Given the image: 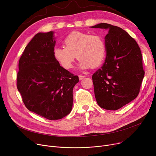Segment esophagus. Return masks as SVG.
I'll list each match as a JSON object with an SVG mask.
<instances>
[{"label":"esophagus","instance_id":"1","mask_svg":"<svg viewBox=\"0 0 156 156\" xmlns=\"http://www.w3.org/2000/svg\"><path fill=\"white\" fill-rule=\"evenodd\" d=\"M86 76H83V75H79V80H82L83 79L84 77H86Z\"/></svg>","mask_w":156,"mask_h":156}]
</instances>
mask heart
<instances>
[{"instance_id": "obj_1", "label": "heart", "mask_w": 156, "mask_h": 156, "mask_svg": "<svg viewBox=\"0 0 156 156\" xmlns=\"http://www.w3.org/2000/svg\"><path fill=\"white\" fill-rule=\"evenodd\" d=\"M65 47H55L54 58L63 69L69 70L76 58L82 69L98 67L104 62L107 53L106 44L102 36L74 31L63 41Z\"/></svg>"}]
</instances>
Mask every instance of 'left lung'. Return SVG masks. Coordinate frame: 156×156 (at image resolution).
Here are the masks:
<instances>
[{
    "label": "left lung",
    "instance_id": "8db88e82",
    "mask_svg": "<svg viewBox=\"0 0 156 156\" xmlns=\"http://www.w3.org/2000/svg\"><path fill=\"white\" fill-rule=\"evenodd\" d=\"M91 27L108 32L105 62L92 76L95 98L101 108L116 110L139 95L145 74L141 51L136 41L120 27L107 23Z\"/></svg>",
    "mask_w": 156,
    "mask_h": 156
}]
</instances>
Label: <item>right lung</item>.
<instances>
[{"label": "right lung", "mask_w": 156, "mask_h": 156, "mask_svg": "<svg viewBox=\"0 0 156 156\" xmlns=\"http://www.w3.org/2000/svg\"><path fill=\"white\" fill-rule=\"evenodd\" d=\"M53 32L38 33L26 47L19 61L17 87L25 106L50 120L68 115L73 105V89L79 77L54 58Z\"/></svg>", "instance_id": "obj_1"}]
</instances>
